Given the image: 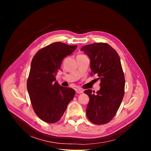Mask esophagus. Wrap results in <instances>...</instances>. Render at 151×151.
<instances>
[{"mask_svg": "<svg viewBox=\"0 0 151 151\" xmlns=\"http://www.w3.org/2000/svg\"><path fill=\"white\" fill-rule=\"evenodd\" d=\"M83 93V90L80 89H76V93H77V94H81V93Z\"/></svg>", "mask_w": 151, "mask_h": 151, "instance_id": "esophagus-1", "label": "esophagus"}]
</instances>
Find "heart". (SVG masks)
Returning a JSON list of instances; mask_svg holds the SVG:
<instances>
[{
	"instance_id": "heart-1",
	"label": "heart",
	"mask_w": 151,
	"mask_h": 151,
	"mask_svg": "<svg viewBox=\"0 0 151 151\" xmlns=\"http://www.w3.org/2000/svg\"><path fill=\"white\" fill-rule=\"evenodd\" d=\"M78 56H79V57H83V56H85L84 55H83V54H81V55H79Z\"/></svg>"
}]
</instances>
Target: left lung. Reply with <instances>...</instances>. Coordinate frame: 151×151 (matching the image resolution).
<instances>
[{
	"label": "left lung",
	"instance_id": "left-lung-1",
	"mask_svg": "<svg viewBox=\"0 0 151 151\" xmlns=\"http://www.w3.org/2000/svg\"><path fill=\"white\" fill-rule=\"evenodd\" d=\"M91 60V76L97 74L101 88L94 94L88 89V119L96 125L110 122L119 109L125 93V77L120 58L115 49L105 43H94L82 47Z\"/></svg>",
	"mask_w": 151,
	"mask_h": 151
}]
</instances>
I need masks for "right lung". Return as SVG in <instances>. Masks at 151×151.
<instances>
[{
  "label": "right lung",
  "mask_w": 151,
  "mask_h": 151,
  "mask_svg": "<svg viewBox=\"0 0 151 151\" xmlns=\"http://www.w3.org/2000/svg\"><path fill=\"white\" fill-rule=\"evenodd\" d=\"M77 47L53 43L40 49L31 61L27 89L34 111L45 122L60 120L74 98L76 91L61 86L55 81V76L63 58L74 52Z\"/></svg>",
  "instance_id": "add662e5"
}]
</instances>
